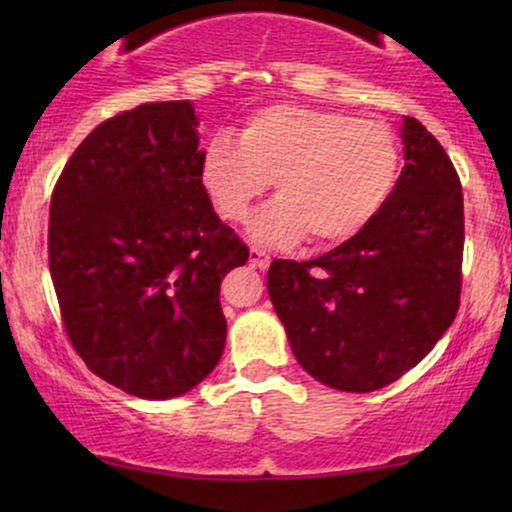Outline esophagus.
Segmentation results:
<instances>
[{"instance_id": "obj_1", "label": "esophagus", "mask_w": 512, "mask_h": 512, "mask_svg": "<svg viewBox=\"0 0 512 512\" xmlns=\"http://www.w3.org/2000/svg\"><path fill=\"white\" fill-rule=\"evenodd\" d=\"M250 264L257 269H267L272 264V257H269V252L260 248H250Z\"/></svg>"}]
</instances>
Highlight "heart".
I'll list each match as a JSON object with an SVG mask.
<instances>
[{
	"instance_id": "obj_1",
	"label": "heart",
	"mask_w": 512,
	"mask_h": 512,
	"mask_svg": "<svg viewBox=\"0 0 512 512\" xmlns=\"http://www.w3.org/2000/svg\"><path fill=\"white\" fill-rule=\"evenodd\" d=\"M402 149L383 122L339 110L276 103L248 115L238 144L219 137L202 156V185L231 223L248 221L269 182L279 199L252 223V238L320 248L361 233L395 192Z\"/></svg>"
}]
</instances>
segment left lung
<instances>
[{"label":"left lung","mask_w":512,"mask_h":512,"mask_svg":"<svg viewBox=\"0 0 512 512\" xmlns=\"http://www.w3.org/2000/svg\"><path fill=\"white\" fill-rule=\"evenodd\" d=\"M380 214L308 262L274 260L267 289L298 363L320 383L373 392L436 346L462 293L464 199L450 156L414 117Z\"/></svg>","instance_id":"left-lung-1"}]
</instances>
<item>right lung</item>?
Returning <instances> with one entry per match:
<instances>
[{"label": "right lung", "instance_id": "add662e5", "mask_svg": "<svg viewBox=\"0 0 512 512\" xmlns=\"http://www.w3.org/2000/svg\"><path fill=\"white\" fill-rule=\"evenodd\" d=\"M187 101L142 103L76 146L50 202L48 257L64 332L127 395H185L226 344L221 279L248 245L202 185Z\"/></svg>", "mask_w": 512, "mask_h": 512}]
</instances>
